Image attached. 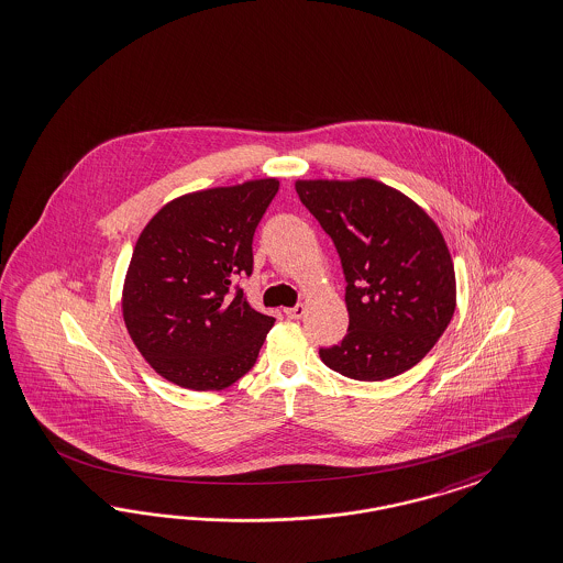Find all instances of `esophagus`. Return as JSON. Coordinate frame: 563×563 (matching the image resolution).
<instances>
[{
	"instance_id": "obj_1",
	"label": "esophagus",
	"mask_w": 563,
	"mask_h": 563,
	"mask_svg": "<svg viewBox=\"0 0 563 563\" xmlns=\"http://www.w3.org/2000/svg\"><path fill=\"white\" fill-rule=\"evenodd\" d=\"M284 312H286L290 319H300V317L305 314V305H296V307H290V309H286Z\"/></svg>"
}]
</instances>
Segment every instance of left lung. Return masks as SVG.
<instances>
[{
    "label": "left lung",
    "instance_id": "1",
    "mask_svg": "<svg viewBox=\"0 0 563 563\" xmlns=\"http://www.w3.org/2000/svg\"><path fill=\"white\" fill-rule=\"evenodd\" d=\"M300 202L332 238L346 279L349 332L319 349L338 374L379 382L432 351L455 312V269L437 223L375 179L296 181Z\"/></svg>",
    "mask_w": 563,
    "mask_h": 563
}]
</instances>
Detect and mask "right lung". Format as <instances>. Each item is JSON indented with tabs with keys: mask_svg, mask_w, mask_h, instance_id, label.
<instances>
[{
	"mask_svg": "<svg viewBox=\"0 0 563 563\" xmlns=\"http://www.w3.org/2000/svg\"><path fill=\"white\" fill-rule=\"evenodd\" d=\"M277 179L175 198L147 223L129 263L123 317L131 340L168 382L223 390L249 374L273 328L238 277L252 275V238Z\"/></svg>",
	"mask_w": 563,
	"mask_h": 563,
	"instance_id": "add662e5",
	"label": "right lung"
}]
</instances>
